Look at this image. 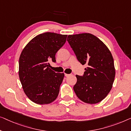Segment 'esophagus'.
Segmentation results:
<instances>
[{
	"label": "esophagus",
	"instance_id": "obj_1",
	"mask_svg": "<svg viewBox=\"0 0 131 131\" xmlns=\"http://www.w3.org/2000/svg\"><path fill=\"white\" fill-rule=\"evenodd\" d=\"M70 75V74H68V73H65V77H68V76H69Z\"/></svg>",
	"mask_w": 131,
	"mask_h": 131
}]
</instances>
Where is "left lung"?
Segmentation results:
<instances>
[{"instance_id": "8db88e82", "label": "left lung", "mask_w": 131, "mask_h": 131, "mask_svg": "<svg viewBox=\"0 0 131 131\" xmlns=\"http://www.w3.org/2000/svg\"><path fill=\"white\" fill-rule=\"evenodd\" d=\"M67 41L77 59L86 65L84 75H76L77 96L88 104L102 101L111 90L115 77L112 53L102 41L90 33L69 35Z\"/></svg>"}]
</instances>
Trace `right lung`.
Masks as SVG:
<instances>
[{
	"instance_id": "right-lung-1",
	"label": "right lung",
	"mask_w": 131,
	"mask_h": 131,
	"mask_svg": "<svg viewBox=\"0 0 131 131\" xmlns=\"http://www.w3.org/2000/svg\"><path fill=\"white\" fill-rule=\"evenodd\" d=\"M66 37L67 35L43 33L33 38L22 51L19 80L25 94L36 104H49L58 96L64 73L52 71L49 61L56 62V53L65 43Z\"/></svg>"
}]
</instances>
